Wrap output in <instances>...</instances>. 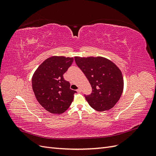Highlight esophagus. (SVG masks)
Here are the masks:
<instances>
[{"label": "esophagus", "mask_w": 156, "mask_h": 156, "mask_svg": "<svg viewBox=\"0 0 156 156\" xmlns=\"http://www.w3.org/2000/svg\"><path fill=\"white\" fill-rule=\"evenodd\" d=\"M77 92H81V89L80 88H79L77 90Z\"/></svg>", "instance_id": "34e87169"}]
</instances>
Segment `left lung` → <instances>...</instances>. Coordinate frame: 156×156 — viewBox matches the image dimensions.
<instances>
[{"instance_id": "8db88e82", "label": "left lung", "mask_w": 156, "mask_h": 156, "mask_svg": "<svg viewBox=\"0 0 156 156\" xmlns=\"http://www.w3.org/2000/svg\"><path fill=\"white\" fill-rule=\"evenodd\" d=\"M75 61L92 87V93L84 95L88 104L98 111L111 109L123 92L124 80L120 69L111 60L101 56H75Z\"/></svg>"}]
</instances>
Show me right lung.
<instances>
[{"label":"right lung","mask_w":156,"mask_h":156,"mask_svg":"<svg viewBox=\"0 0 156 156\" xmlns=\"http://www.w3.org/2000/svg\"><path fill=\"white\" fill-rule=\"evenodd\" d=\"M73 62V58L51 56L40 64L32 76V90L36 100L53 114L66 111L77 92L70 89V83L63 77Z\"/></svg>","instance_id":"1"}]
</instances>
